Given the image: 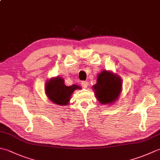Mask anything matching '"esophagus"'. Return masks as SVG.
Listing matches in <instances>:
<instances>
[{
	"instance_id": "obj_1",
	"label": "esophagus",
	"mask_w": 160,
	"mask_h": 160,
	"mask_svg": "<svg viewBox=\"0 0 160 160\" xmlns=\"http://www.w3.org/2000/svg\"><path fill=\"white\" fill-rule=\"evenodd\" d=\"M81 84H82V86L84 88H87L88 85H89V82H88V81H82Z\"/></svg>"
}]
</instances>
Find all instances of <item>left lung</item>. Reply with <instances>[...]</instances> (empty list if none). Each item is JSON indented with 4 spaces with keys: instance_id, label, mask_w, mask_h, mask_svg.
I'll use <instances>...</instances> for the list:
<instances>
[{
    "instance_id": "8db88e82",
    "label": "left lung",
    "mask_w": 160,
    "mask_h": 160,
    "mask_svg": "<svg viewBox=\"0 0 160 160\" xmlns=\"http://www.w3.org/2000/svg\"><path fill=\"white\" fill-rule=\"evenodd\" d=\"M92 87L100 103L111 105L118 100L122 90V80L117 73L104 70L98 75L97 83Z\"/></svg>"
}]
</instances>
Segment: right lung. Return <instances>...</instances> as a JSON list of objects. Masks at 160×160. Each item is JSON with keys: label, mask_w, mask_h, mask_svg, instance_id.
Instances as JSON below:
<instances>
[{"label": "right lung", "mask_w": 160, "mask_h": 160, "mask_svg": "<svg viewBox=\"0 0 160 160\" xmlns=\"http://www.w3.org/2000/svg\"><path fill=\"white\" fill-rule=\"evenodd\" d=\"M80 89V87L76 84L66 86L63 78L56 76L47 81L45 91L48 99L53 104L60 106H67L69 103L73 91Z\"/></svg>", "instance_id": "add662e5"}]
</instances>
